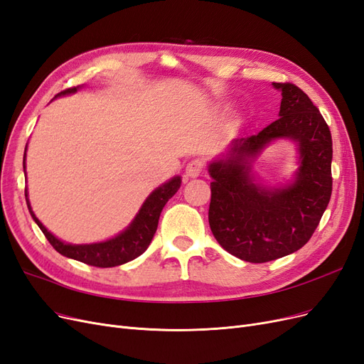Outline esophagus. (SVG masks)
Returning <instances> with one entry per match:
<instances>
[{"label":"esophagus","mask_w":364,"mask_h":364,"mask_svg":"<svg viewBox=\"0 0 364 364\" xmlns=\"http://www.w3.org/2000/svg\"><path fill=\"white\" fill-rule=\"evenodd\" d=\"M203 169H204V160L199 159V157L192 159V160L186 165V173L189 175V177H192V178L198 177V175L203 172Z\"/></svg>","instance_id":"34e87169"}]
</instances>
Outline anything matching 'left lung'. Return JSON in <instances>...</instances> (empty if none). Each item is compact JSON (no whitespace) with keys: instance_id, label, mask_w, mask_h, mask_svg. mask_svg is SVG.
I'll list each match as a JSON object with an SVG mask.
<instances>
[{"instance_id":"left-lung-1","label":"left lung","mask_w":364,"mask_h":364,"mask_svg":"<svg viewBox=\"0 0 364 364\" xmlns=\"http://www.w3.org/2000/svg\"><path fill=\"white\" fill-rule=\"evenodd\" d=\"M281 90L279 118L260 133L231 142L224 160L210 163L208 224L219 245L250 263H266L301 250L318 228L333 191V140L309 95L293 83ZM290 136L300 145L301 168L284 190L253 183L247 159L269 141Z\"/></svg>"}]
</instances>
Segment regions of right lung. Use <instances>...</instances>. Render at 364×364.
Instances as JSON below:
<instances>
[{
	"mask_svg": "<svg viewBox=\"0 0 364 364\" xmlns=\"http://www.w3.org/2000/svg\"><path fill=\"white\" fill-rule=\"evenodd\" d=\"M77 89L78 86L65 89L58 93V95L74 93ZM24 168H26V157H24ZM180 184H181V178L175 177L171 181L163 184L161 187H159V189H156L146 198V201L144 203L140 212L132 222V225L128 227L124 232H121L119 236H116L112 240L102 242V243H92V245H69L55 239L31 212V207L27 199V191H26V199L34 222L39 225V228L45 234V237L48 239V242L53 245V248L57 252H60L65 257H69V259H74L95 267H113V266L124 264L127 262H132L136 259V257H139L140 254H144L146 251L152 237H154L156 234L161 210L169 199L177 193V191L180 189Z\"/></svg>",
	"mask_w": 364,
	"mask_h": 364,
	"instance_id": "right-lung-1",
	"label": "right lung"
}]
</instances>
